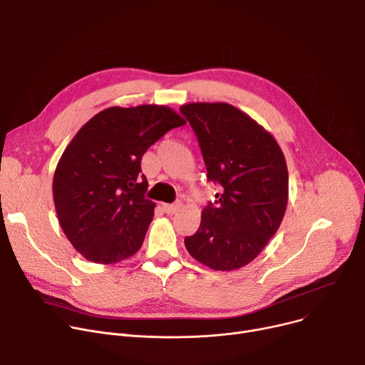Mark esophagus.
Segmentation results:
<instances>
[{"label": "esophagus", "mask_w": 365, "mask_h": 365, "mask_svg": "<svg viewBox=\"0 0 365 365\" xmlns=\"http://www.w3.org/2000/svg\"><path fill=\"white\" fill-rule=\"evenodd\" d=\"M180 207H182L180 202H176V204H164V205H163V208H164V211H165L167 214H175V212H178Z\"/></svg>", "instance_id": "obj_1"}]
</instances>
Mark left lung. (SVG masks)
<instances>
[{
    "mask_svg": "<svg viewBox=\"0 0 365 365\" xmlns=\"http://www.w3.org/2000/svg\"><path fill=\"white\" fill-rule=\"evenodd\" d=\"M195 130L207 178L223 186L208 204L187 252L217 272L254 261L277 232L287 205V165L274 136L227 103L180 107Z\"/></svg>",
    "mask_w": 365,
    "mask_h": 365,
    "instance_id": "left-lung-1",
    "label": "left lung"
}]
</instances>
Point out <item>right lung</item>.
I'll return each mask as SVG.
<instances>
[{
  "label": "right lung",
  "mask_w": 365,
  "mask_h": 365,
  "mask_svg": "<svg viewBox=\"0 0 365 365\" xmlns=\"http://www.w3.org/2000/svg\"><path fill=\"white\" fill-rule=\"evenodd\" d=\"M185 123L167 106L110 107L70 140L54 172L53 197L64 235L88 261L115 264L139 251L155 208L145 198L142 155Z\"/></svg>",
  "instance_id": "obj_1"
}]
</instances>
